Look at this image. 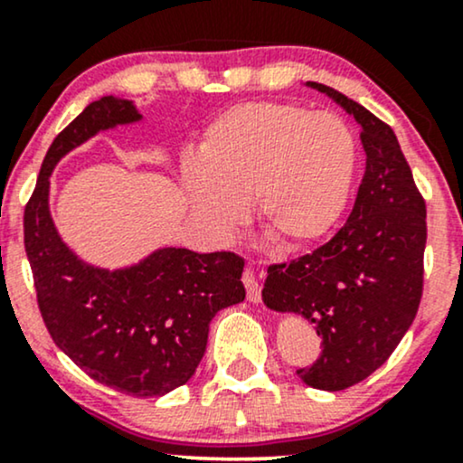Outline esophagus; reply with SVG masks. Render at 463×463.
<instances>
[{
  "label": "esophagus",
  "mask_w": 463,
  "mask_h": 463,
  "mask_svg": "<svg viewBox=\"0 0 463 463\" xmlns=\"http://www.w3.org/2000/svg\"><path fill=\"white\" fill-rule=\"evenodd\" d=\"M241 280H243V285H246L248 300H250V302H259V300H261V285H259L257 276H254L252 269H250V268L243 269Z\"/></svg>",
  "instance_id": "esophagus-1"
}]
</instances>
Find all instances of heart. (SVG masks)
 <instances>
[{
  "label": "heart",
  "instance_id": "heart-1",
  "mask_svg": "<svg viewBox=\"0 0 463 463\" xmlns=\"http://www.w3.org/2000/svg\"><path fill=\"white\" fill-rule=\"evenodd\" d=\"M357 146L337 115L294 104L246 102L206 126L198 163L184 167L195 220L226 237L254 200L259 226L294 250L326 235L346 204Z\"/></svg>",
  "mask_w": 463,
  "mask_h": 463
}]
</instances>
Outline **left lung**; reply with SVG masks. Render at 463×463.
<instances>
[{
  "instance_id": "left-lung-1",
  "label": "left lung",
  "mask_w": 463,
  "mask_h": 463,
  "mask_svg": "<svg viewBox=\"0 0 463 463\" xmlns=\"http://www.w3.org/2000/svg\"><path fill=\"white\" fill-rule=\"evenodd\" d=\"M309 84L357 119L365 172L346 224L313 252L269 265L263 302L316 326L322 354L296 374L316 390L339 392L381 368L416 317L427 204L394 130L344 93Z\"/></svg>"
}]
</instances>
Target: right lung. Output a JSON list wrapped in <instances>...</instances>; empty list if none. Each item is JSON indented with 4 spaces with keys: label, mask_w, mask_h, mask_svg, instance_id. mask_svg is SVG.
Masks as SVG:
<instances>
[{
    "label": "right lung",
    "mask_w": 463,
    "mask_h": 463,
    "mask_svg": "<svg viewBox=\"0 0 463 463\" xmlns=\"http://www.w3.org/2000/svg\"><path fill=\"white\" fill-rule=\"evenodd\" d=\"M141 119L128 99L91 102L58 132L24 213L25 254L52 339L93 381L135 398L163 396L194 376L215 313L246 298L243 259L163 248L132 268L82 263L47 209L54 165L95 132Z\"/></svg>",
    "instance_id": "obj_1"
}]
</instances>
